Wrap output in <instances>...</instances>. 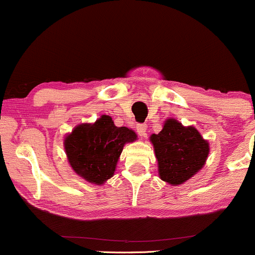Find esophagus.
<instances>
[{
    "mask_svg": "<svg viewBox=\"0 0 255 255\" xmlns=\"http://www.w3.org/2000/svg\"><path fill=\"white\" fill-rule=\"evenodd\" d=\"M136 130L140 136H145L146 130H147V126H146V124H139L136 126Z\"/></svg>",
    "mask_w": 255,
    "mask_h": 255,
    "instance_id": "esophagus-1",
    "label": "esophagus"
}]
</instances>
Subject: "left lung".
Segmentation results:
<instances>
[{"label":"left lung","mask_w":255,"mask_h":255,"mask_svg":"<svg viewBox=\"0 0 255 255\" xmlns=\"http://www.w3.org/2000/svg\"><path fill=\"white\" fill-rule=\"evenodd\" d=\"M151 141L158 160V172L163 181L177 186L189 180L203 168L209 154V142L194 127H183L174 119L165 121Z\"/></svg>","instance_id":"left-lung-1"}]
</instances>
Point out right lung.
<instances>
[{"instance_id": "obj_1", "label": "right lung", "mask_w": 255, "mask_h": 255, "mask_svg": "<svg viewBox=\"0 0 255 255\" xmlns=\"http://www.w3.org/2000/svg\"><path fill=\"white\" fill-rule=\"evenodd\" d=\"M136 134L127 127H116L104 115L93 125H80L66 137L64 148L73 170L91 183L102 184L114 175L126 142Z\"/></svg>"}]
</instances>
